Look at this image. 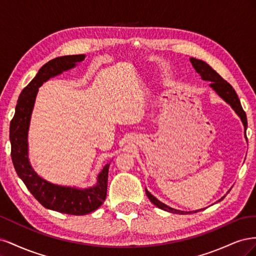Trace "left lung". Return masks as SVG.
<instances>
[{
  "label": "left lung",
  "instance_id": "1",
  "mask_svg": "<svg viewBox=\"0 0 256 256\" xmlns=\"http://www.w3.org/2000/svg\"><path fill=\"white\" fill-rule=\"evenodd\" d=\"M190 62L192 63L193 67L196 68V70L200 74V76H202V79L206 80V81H210V86L216 92H218V95L220 97H222L228 104H230L232 106V108H233V109L236 111V113L240 116V118H242V120L244 122V130H246V127H248L246 115V112L242 109V104H240V100H239V98L236 94L235 90L233 88V86H232V85L228 81L224 80L222 76L216 70H214V69L210 66H209L207 63H205L204 60L191 58ZM145 192H146V196H148V198L150 200V202L154 205H156L157 207L164 209V210H166V212H174V214H190V212H180V210H177V209H173L171 207H168L166 204L161 203L160 200H158L154 196H152L150 193L147 191L146 189H145ZM223 198H224V196L221 200H223ZM200 212V210H196L193 212Z\"/></svg>",
  "mask_w": 256,
  "mask_h": 256
}]
</instances>
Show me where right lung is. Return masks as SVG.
Instances as JSON below:
<instances>
[{
    "label": "right lung",
    "mask_w": 256,
    "mask_h": 256,
    "mask_svg": "<svg viewBox=\"0 0 256 256\" xmlns=\"http://www.w3.org/2000/svg\"><path fill=\"white\" fill-rule=\"evenodd\" d=\"M84 58V54H76L56 58L46 63L35 78L21 92L10 126L12 160L14 170L26 188L44 207L74 216L90 214L102 205L106 198L110 164H106L98 175L97 186L92 188L78 190L50 184L38 176L30 166L28 159V130L38 88L51 76L74 67L76 62L83 60Z\"/></svg>",
    "instance_id": "1"
}]
</instances>
